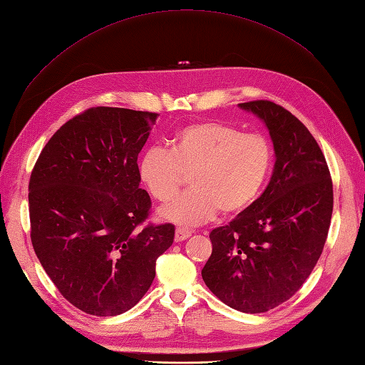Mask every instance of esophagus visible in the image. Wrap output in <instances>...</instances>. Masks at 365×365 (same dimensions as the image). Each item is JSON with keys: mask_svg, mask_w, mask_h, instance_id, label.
I'll list each match as a JSON object with an SVG mask.
<instances>
[{"mask_svg": "<svg viewBox=\"0 0 365 365\" xmlns=\"http://www.w3.org/2000/svg\"><path fill=\"white\" fill-rule=\"evenodd\" d=\"M190 236H192V231L185 230V228H176V231H175V240L176 242H182Z\"/></svg>", "mask_w": 365, "mask_h": 365, "instance_id": "1", "label": "esophagus"}]
</instances>
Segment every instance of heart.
Wrapping results in <instances>:
<instances>
[{"instance_id":"1","label":"heart","mask_w":365,"mask_h":365,"mask_svg":"<svg viewBox=\"0 0 365 365\" xmlns=\"http://www.w3.org/2000/svg\"><path fill=\"white\" fill-rule=\"evenodd\" d=\"M274 161L271 141L225 121L207 120L176 130L170 150L152 146L138 163V176L153 200L168 204L190 175L192 190L161 215L181 225H197L217 215H239L256 204Z\"/></svg>"}]
</instances>
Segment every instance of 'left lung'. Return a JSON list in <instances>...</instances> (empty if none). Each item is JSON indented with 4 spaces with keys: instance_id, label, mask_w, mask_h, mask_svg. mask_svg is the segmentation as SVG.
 <instances>
[{
    "instance_id": "8db88e82",
    "label": "left lung",
    "mask_w": 365,
    "mask_h": 365,
    "mask_svg": "<svg viewBox=\"0 0 365 365\" xmlns=\"http://www.w3.org/2000/svg\"><path fill=\"white\" fill-rule=\"evenodd\" d=\"M239 106L267 125L274 172L256 204L210 233L213 251L202 279L227 306L260 314L289 300L315 268L332 217L334 185L317 140L288 109L269 101Z\"/></svg>"
}]
</instances>
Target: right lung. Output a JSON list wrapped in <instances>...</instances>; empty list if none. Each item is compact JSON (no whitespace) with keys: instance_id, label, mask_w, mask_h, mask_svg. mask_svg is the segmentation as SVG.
Instances as JSON below:
<instances>
[{"instance_id":"right-lung-1","label":"right lung","mask_w":365,"mask_h":365,"mask_svg":"<svg viewBox=\"0 0 365 365\" xmlns=\"http://www.w3.org/2000/svg\"><path fill=\"white\" fill-rule=\"evenodd\" d=\"M157 113L96 106L48 140L30 175L33 250L67 300L96 317L134 307L155 279L172 224L145 225L150 196L140 189L138 153Z\"/></svg>"}]
</instances>
